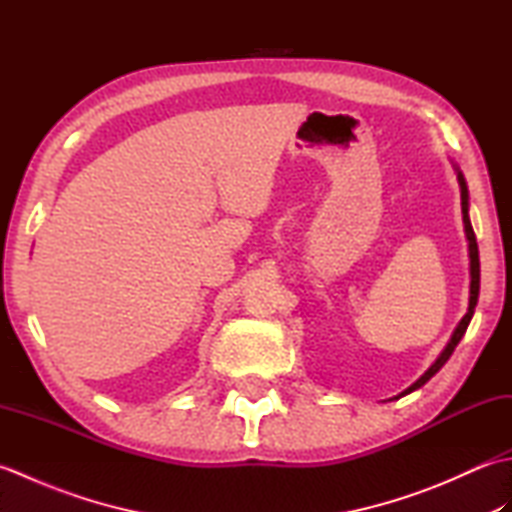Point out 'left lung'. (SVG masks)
<instances>
[{"instance_id":"left-lung-1","label":"left lung","mask_w":512,"mask_h":512,"mask_svg":"<svg viewBox=\"0 0 512 512\" xmlns=\"http://www.w3.org/2000/svg\"><path fill=\"white\" fill-rule=\"evenodd\" d=\"M451 165H453L455 173H458L460 198H462V222H464L466 242H469V259H471V264H469V273H471V288H469V310H466V314H464V317L460 319V323L455 325V330H453V334H451L449 343L444 345V350L440 352V356L436 358V361H433V365H431V367L427 369V372H424V374H422V376L416 380V383H413L411 387H407V389L402 391V394H400V396H396V398H402V396L411 394V391L420 389L424 383H427L429 378H433V376H436V374L440 372L442 365L449 361L451 354H453V350H455V347H458V343L462 341V336H464L466 328H469V323H471V319H473V312H475V306H477V297H480V250H477V239H475L473 226H471V217H469V187H466V180H464V176H462L460 167L455 165L453 160H451Z\"/></svg>"}]
</instances>
